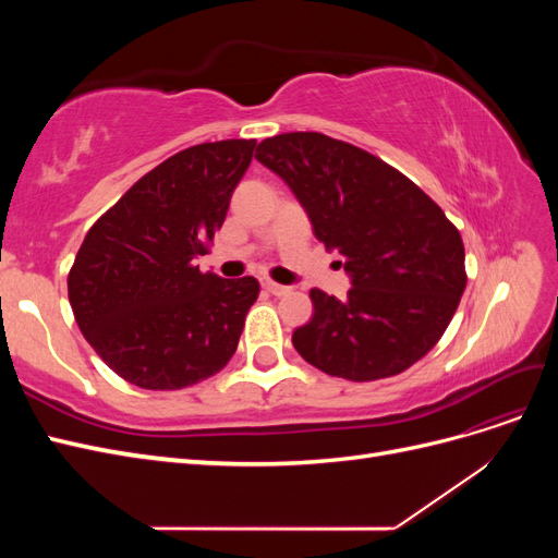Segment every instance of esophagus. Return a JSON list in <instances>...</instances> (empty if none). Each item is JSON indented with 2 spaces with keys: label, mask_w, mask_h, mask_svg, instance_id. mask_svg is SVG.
Returning a JSON list of instances; mask_svg holds the SVG:
<instances>
[{
  "label": "esophagus",
  "mask_w": 558,
  "mask_h": 558,
  "mask_svg": "<svg viewBox=\"0 0 558 558\" xmlns=\"http://www.w3.org/2000/svg\"><path fill=\"white\" fill-rule=\"evenodd\" d=\"M263 289H265L267 293L277 295V298H281V295H286V293H291L289 286H281V283H275V281H269V279L263 281Z\"/></svg>",
  "instance_id": "34e87169"
}]
</instances>
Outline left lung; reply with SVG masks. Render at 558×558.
<instances>
[{
	"mask_svg": "<svg viewBox=\"0 0 558 558\" xmlns=\"http://www.w3.org/2000/svg\"><path fill=\"white\" fill-rule=\"evenodd\" d=\"M256 160L286 181L351 277L344 300L312 289L314 316L293 332L300 356L351 381L424 359L468 281L463 240L445 211L396 167L320 132L263 140Z\"/></svg>",
	"mask_w": 558,
	"mask_h": 558,
	"instance_id": "obj_1",
	"label": "left lung"
}]
</instances>
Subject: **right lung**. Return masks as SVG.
I'll return each instance as SVG.
<instances>
[{
  "label": "right lung",
  "instance_id": "right-lung-1",
  "mask_svg": "<svg viewBox=\"0 0 558 558\" xmlns=\"http://www.w3.org/2000/svg\"><path fill=\"white\" fill-rule=\"evenodd\" d=\"M253 150L256 140L179 150L88 230L66 291L83 337L118 377L174 391L232 359L260 286L202 275L193 260L223 226Z\"/></svg>",
  "mask_w": 558,
  "mask_h": 558
}]
</instances>
